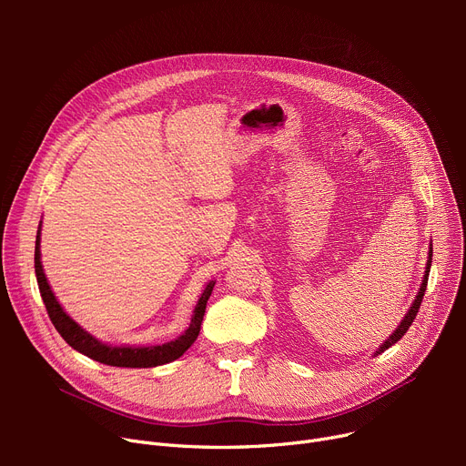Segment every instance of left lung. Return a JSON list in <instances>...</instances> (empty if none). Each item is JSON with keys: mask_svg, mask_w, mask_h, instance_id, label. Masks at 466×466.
<instances>
[{"mask_svg": "<svg viewBox=\"0 0 466 466\" xmlns=\"http://www.w3.org/2000/svg\"><path fill=\"white\" fill-rule=\"evenodd\" d=\"M431 262H432V241H431V248H429V258H427V268H425V276H423V279H421V285H420V290H418V297H415V300L411 302V306H410V309L406 311V315H404V319L400 321V325L393 330V334H390L383 344L374 351V357L376 355H380V353H383L385 350H389L390 346L393 344H397V341L408 332V329L411 327V323H413V319H415V315H418V311H420V306H421V300H423V297H425V289H427V279H429V272H431Z\"/></svg>", "mask_w": 466, "mask_h": 466, "instance_id": "obj_1", "label": "left lung"}]
</instances>
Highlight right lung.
<instances>
[{
    "label": "right lung",
    "instance_id": "1",
    "mask_svg": "<svg viewBox=\"0 0 466 466\" xmlns=\"http://www.w3.org/2000/svg\"><path fill=\"white\" fill-rule=\"evenodd\" d=\"M39 248H41V223L35 236V278H37L39 292L55 329L76 351L102 364L120 366V369H153V366H160L179 359L194 344V339L198 338L200 325L204 321V313H206V304L211 297L215 281H209L204 287L198 302L194 306L190 325L176 339L166 341V344H157V346H113V344H104V341L92 336L88 330H85L77 321H73L66 313V309L56 300L51 285L46 281Z\"/></svg>",
    "mask_w": 466,
    "mask_h": 466
}]
</instances>
